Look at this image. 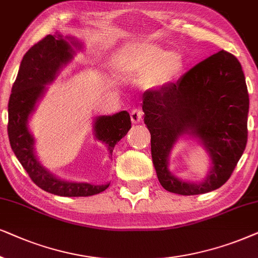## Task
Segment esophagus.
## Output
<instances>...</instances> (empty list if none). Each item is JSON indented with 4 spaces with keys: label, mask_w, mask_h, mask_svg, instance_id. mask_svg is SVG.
Segmentation results:
<instances>
[{
    "label": "esophagus",
    "mask_w": 258,
    "mask_h": 258,
    "mask_svg": "<svg viewBox=\"0 0 258 258\" xmlns=\"http://www.w3.org/2000/svg\"><path fill=\"white\" fill-rule=\"evenodd\" d=\"M143 118V111L140 108H135L131 111V119L135 123H139Z\"/></svg>",
    "instance_id": "34e87169"
}]
</instances>
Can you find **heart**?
I'll use <instances>...</instances> for the list:
<instances>
[{"instance_id": "obj_1", "label": "heart", "mask_w": 258, "mask_h": 258, "mask_svg": "<svg viewBox=\"0 0 258 258\" xmlns=\"http://www.w3.org/2000/svg\"><path fill=\"white\" fill-rule=\"evenodd\" d=\"M179 54L169 53L153 43H136L127 48L118 67L125 78H143L146 87H163L174 80L183 70Z\"/></svg>"}]
</instances>
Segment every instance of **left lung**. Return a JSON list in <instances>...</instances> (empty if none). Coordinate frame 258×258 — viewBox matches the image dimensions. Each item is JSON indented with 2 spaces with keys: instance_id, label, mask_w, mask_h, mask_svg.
<instances>
[{
  "instance_id": "obj_1",
  "label": "left lung",
  "mask_w": 258,
  "mask_h": 258,
  "mask_svg": "<svg viewBox=\"0 0 258 258\" xmlns=\"http://www.w3.org/2000/svg\"><path fill=\"white\" fill-rule=\"evenodd\" d=\"M143 111L151 133L154 169L165 190L201 195L226 183L248 140V88L241 63L232 54L219 50L176 84L146 91ZM184 134L197 138L212 158V170L202 183L180 181L168 171L170 150Z\"/></svg>"
}]
</instances>
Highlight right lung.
Wrapping results in <instances>:
<instances>
[{
  "label": "right lung",
  "mask_w": 258,
  "mask_h": 258,
  "mask_svg": "<svg viewBox=\"0 0 258 258\" xmlns=\"http://www.w3.org/2000/svg\"><path fill=\"white\" fill-rule=\"evenodd\" d=\"M73 47L79 48L81 44L74 40L68 42L67 37L55 34L43 37L25 54L9 98L8 136L16 158L37 186L63 197H87L105 191L109 184L72 183L54 177L37 160L34 138L27 126L37 100L46 91V85L50 84L73 57ZM130 128L131 118L126 111L99 116L94 122L95 137L106 144L111 154L115 144L127 135Z\"/></svg>",
  "instance_id": "right-lung-1"
}]
</instances>
